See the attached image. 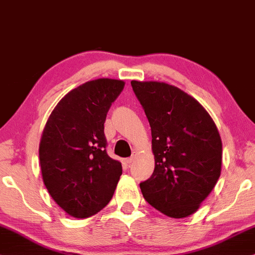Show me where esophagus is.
<instances>
[{
    "mask_svg": "<svg viewBox=\"0 0 255 255\" xmlns=\"http://www.w3.org/2000/svg\"><path fill=\"white\" fill-rule=\"evenodd\" d=\"M134 160V155H131L130 157H127V159H126V162L127 163H131V161Z\"/></svg>",
    "mask_w": 255,
    "mask_h": 255,
    "instance_id": "1",
    "label": "esophagus"
}]
</instances>
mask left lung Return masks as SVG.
<instances>
[{"instance_id": "1", "label": "left lung", "mask_w": 255, "mask_h": 255, "mask_svg": "<svg viewBox=\"0 0 255 255\" xmlns=\"http://www.w3.org/2000/svg\"><path fill=\"white\" fill-rule=\"evenodd\" d=\"M151 129L155 168L143 198L169 218L195 213L221 173L222 142L213 119L193 96L157 81H131Z\"/></svg>"}]
</instances>
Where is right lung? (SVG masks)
Masks as SVG:
<instances>
[{
  "label": "right lung",
  "instance_id": "obj_1",
  "mask_svg": "<svg viewBox=\"0 0 255 255\" xmlns=\"http://www.w3.org/2000/svg\"><path fill=\"white\" fill-rule=\"evenodd\" d=\"M125 82L98 79L70 90L48 118L38 148L44 186L76 219L92 217L111 201L121 162L106 151L105 121Z\"/></svg>",
  "mask_w": 255,
  "mask_h": 255
}]
</instances>
